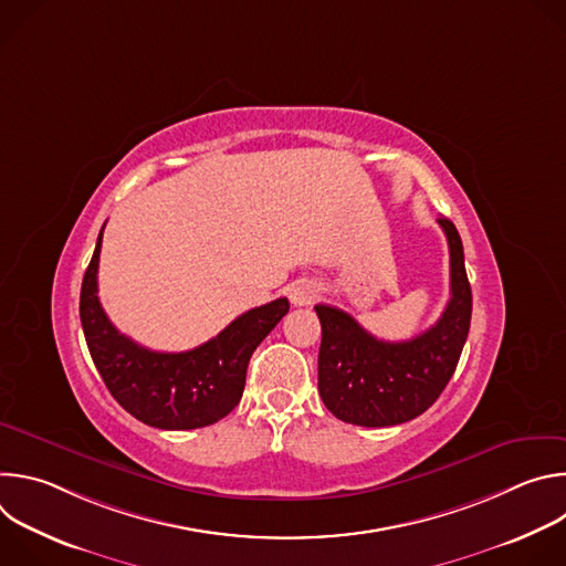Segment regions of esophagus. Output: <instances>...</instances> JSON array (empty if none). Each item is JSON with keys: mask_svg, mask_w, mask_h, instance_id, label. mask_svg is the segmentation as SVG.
Returning <instances> with one entry per match:
<instances>
[{"mask_svg": "<svg viewBox=\"0 0 566 566\" xmlns=\"http://www.w3.org/2000/svg\"><path fill=\"white\" fill-rule=\"evenodd\" d=\"M291 302L295 304V306H306V304H311V302H315V297H317V286L313 284V282H306V280H302V282H297V284H293L291 286Z\"/></svg>", "mask_w": 566, "mask_h": 566, "instance_id": "1", "label": "esophagus"}]
</instances>
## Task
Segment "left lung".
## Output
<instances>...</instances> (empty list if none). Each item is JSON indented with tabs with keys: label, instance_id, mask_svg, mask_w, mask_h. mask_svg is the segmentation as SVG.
I'll use <instances>...</instances> for the list:
<instances>
[{
	"label": "left lung",
	"instance_id": "obj_1",
	"mask_svg": "<svg viewBox=\"0 0 566 566\" xmlns=\"http://www.w3.org/2000/svg\"><path fill=\"white\" fill-rule=\"evenodd\" d=\"M450 249V300L437 325L402 343L378 340L358 322L315 304L322 325L317 389L327 410L345 423L387 428L423 415L452 378L470 329L472 293L454 223L439 217Z\"/></svg>",
	"mask_w": 566,
	"mask_h": 566
}]
</instances>
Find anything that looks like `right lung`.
Masks as SVG:
<instances>
[{"mask_svg": "<svg viewBox=\"0 0 566 566\" xmlns=\"http://www.w3.org/2000/svg\"><path fill=\"white\" fill-rule=\"evenodd\" d=\"M101 244L103 230L83 277L80 322L94 365L120 408L158 430L206 428L230 415L244 394L253 352L289 313V300L277 297L241 313L219 336L190 352H151L123 336L101 306Z\"/></svg>", "mask_w": 566, "mask_h": 566, "instance_id": "obj_1", "label": "right lung"}]
</instances>
